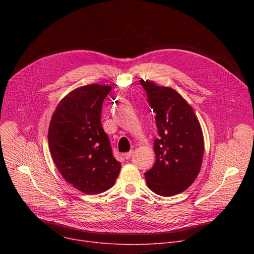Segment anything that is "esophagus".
Returning <instances> with one entry per match:
<instances>
[{"mask_svg": "<svg viewBox=\"0 0 254 254\" xmlns=\"http://www.w3.org/2000/svg\"><path fill=\"white\" fill-rule=\"evenodd\" d=\"M131 155H132V150H131V151H128V152H127V153L124 154V156H125L126 159H129V158L131 157Z\"/></svg>", "mask_w": 254, "mask_h": 254, "instance_id": "1", "label": "esophagus"}]
</instances>
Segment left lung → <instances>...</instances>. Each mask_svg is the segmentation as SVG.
<instances>
[{
	"label": "left lung",
	"instance_id": "left-lung-1",
	"mask_svg": "<svg viewBox=\"0 0 254 254\" xmlns=\"http://www.w3.org/2000/svg\"><path fill=\"white\" fill-rule=\"evenodd\" d=\"M155 112L158 138L155 164L145 173L148 188L171 196L190 188L197 177L204 155V136L192 107L171 87L140 80Z\"/></svg>",
	"mask_w": 254,
	"mask_h": 254
}]
</instances>
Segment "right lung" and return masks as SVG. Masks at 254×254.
I'll return each instance as SVG.
<instances>
[{"mask_svg": "<svg viewBox=\"0 0 254 254\" xmlns=\"http://www.w3.org/2000/svg\"><path fill=\"white\" fill-rule=\"evenodd\" d=\"M112 87L88 84L69 92L53 112L49 150L63 178L87 194L111 189L120 168L101 124L102 105Z\"/></svg>", "mask_w": 254, "mask_h": 254, "instance_id": "add662e5", "label": "right lung"}]
</instances>
